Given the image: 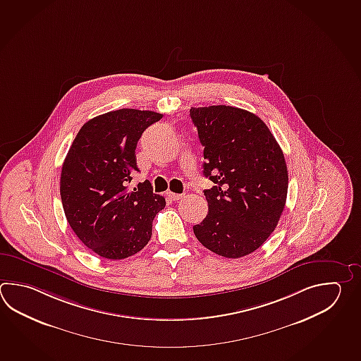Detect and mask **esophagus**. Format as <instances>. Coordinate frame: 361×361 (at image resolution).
I'll use <instances>...</instances> for the list:
<instances>
[{
	"instance_id": "esophagus-1",
	"label": "esophagus",
	"mask_w": 361,
	"mask_h": 361,
	"mask_svg": "<svg viewBox=\"0 0 361 361\" xmlns=\"http://www.w3.org/2000/svg\"><path fill=\"white\" fill-rule=\"evenodd\" d=\"M184 197V194H177V192H169V198L172 199V200H178V199H181Z\"/></svg>"
}]
</instances>
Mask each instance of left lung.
I'll use <instances>...</instances> for the list:
<instances>
[{
  "instance_id": "obj_1",
  "label": "left lung",
  "mask_w": 361,
  "mask_h": 361,
  "mask_svg": "<svg viewBox=\"0 0 361 361\" xmlns=\"http://www.w3.org/2000/svg\"><path fill=\"white\" fill-rule=\"evenodd\" d=\"M204 147L208 214L192 226L207 250L239 258L258 250L286 207L288 169L279 144L261 118L228 105L192 108Z\"/></svg>"
}]
</instances>
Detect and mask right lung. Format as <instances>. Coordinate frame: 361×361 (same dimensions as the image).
<instances>
[{
  "mask_svg": "<svg viewBox=\"0 0 361 361\" xmlns=\"http://www.w3.org/2000/svg\"><path fill=\"white\" fill-rule=\"evenodd\" d=\"M162 114L119 109L82 126L66 154L60 195L74 234L100 257L122 259L140 252L166 200L149 181L128 189L137 171L135 150Z\"/></svg>",
  "mask_w": 361,
  "mask_h": 361,
  "instance_id": "right-lung-1",
  "label": "right lung"
}]
</instances>
